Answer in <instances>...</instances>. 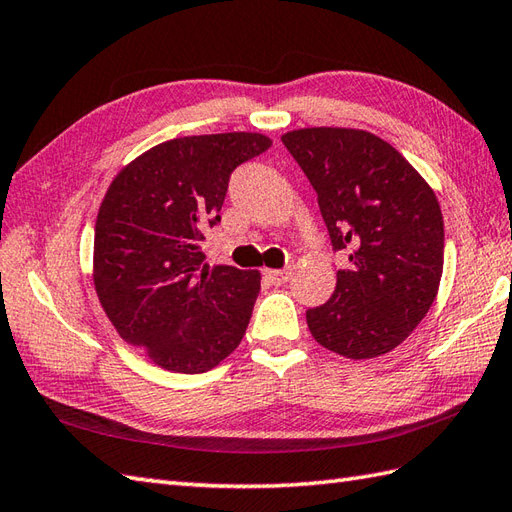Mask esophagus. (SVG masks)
Instances as JSON below:
<instances>
[{"label":"esophagus","mask_w":512,"mask_h":512,"mask_svg":"<svg viewBox=\"0 0 512 512\" xmlns=\"http://www.w3.org/2000/svg\"><path fill=\"white\" fill-rule=\"evenodd\" d=\"M264 275L270 279V283L275 285H283L292 277V270L290 268H283V270H264Z\"/></svg>","instance_id":"1"}]
</instances>
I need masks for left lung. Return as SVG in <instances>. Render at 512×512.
<instances>
[{
    "label": "left lung",
    "mask_w": 512,
    "mask_h": 512,
    "mask_svg": "<svg viewBox=\"0 0 512 512\" xmlns=\"http://www.w3.org/2000/svg\"><path fill=\"white\" fill-rule=\"evenodd\" d=\"M281 141L316 189L331 246L349 257L331 299L307 310V327L349 360L392 351L441 285L445 229L434 189L366 130L299 128Z\"/></svg>",
    "instance_id": "obj_1"
}]
</instances>
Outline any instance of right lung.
<instances>
[{
    "mask_svg": "<svg viewBox=\"0 0 512 512\" xmlns=\"http://www.w3.org/2000/svg\"><path fill=\"white\" fill-rule=\"evenodd\" d=\"M272 146L259 133L163 141L113 178L95 220L93 283L115 331L154 364L205 373L242 342L257 270L205 264L231 172Z\"/></svg>",
    "mask_w": 512,
    "mask_h": 512,
    "instance_id": "1",
    "label": "right lung"
}]
</instances>
